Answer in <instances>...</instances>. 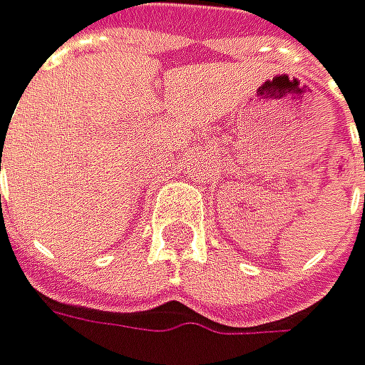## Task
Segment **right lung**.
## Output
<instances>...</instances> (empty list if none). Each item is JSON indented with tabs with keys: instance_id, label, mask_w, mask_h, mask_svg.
Returning a JSON list of instances; mask_svg holds the SVG:
<instances>
[{
	"instance_id": "1",
	"label": "right lung",
	"mask_w": 365,
	"mask_h": 365,
	"mask_svg": "<svg viewBox=\"0 0 365 365\" xmlns=\"http://www.w3.org/2000/svg\"><path fill=\"white\" fill-rule=\"evenodd\" d=\"M0 163H1V159H0ZM0 170H1V168H0Z\"/></svg>"
}]
</instances>
